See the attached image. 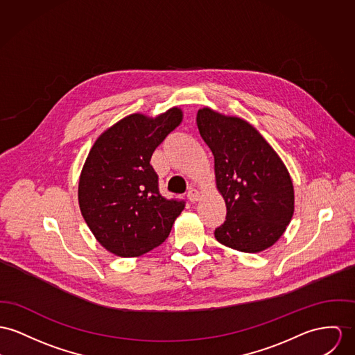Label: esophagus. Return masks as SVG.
<instances>
[{
	"mask_svg": "<svg viewBox=\"0 0 355 355\" xmlns=\"http://www.w3.org/2000/svg\"><path fill=\"white\" fill-rule=\"evenodd\" d=\"M188 200L191 202H197L200 200V191H196V189H191L188 191Z\"/></svg>",
	"mask_w": 355,
	"mask_h": 355,
	"instance_id": "1",
	"label": "esophagus"
}]
</instances>
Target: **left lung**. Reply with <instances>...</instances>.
I'll return each instance as SVG.
<instances>
[{
	"instance_id": "8db88e82",
	"label": "left lung",
	"mask_w": 355,
	"mask_h": 355,
	"mask_svg": "<svg viewBox=\"0 0 355 355\" xmlns=\"http://www.w3.org/2000/svg\"><path fill=\"white\" fill-rule=\"evenodd\" d=\"M197 127L214 154L216 188L227 207L215 238L242 252L272 247L295 212V189L286 166L241 117L202 108L197 112Z\"/></svg>"
}]
</instances>
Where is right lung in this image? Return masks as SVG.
I'll return each mask as SVG.
<instances>
[{
    "mask_svg": "<svg viewBox=\"0 0 355 355\" xmlns=\"http://www.w3.org/2000/svg\"><path fill=\"white\" fill-rule=\"evenodd\" d=\"M177 107L157 117L132 113L107 131L82 167L78 202L97 242L123 258L162 245L185 202L166 200L150 164L153 153L182 121Z\"/></svg>",
    "mask_w": 355,
    "mask_h": 355,
    "instance_id": "1",
    "label": "right lung"
}]
</instances>
